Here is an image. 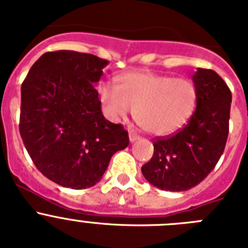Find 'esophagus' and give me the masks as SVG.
I'll use <instances>...</instances> for the list:
<instances>
[{
    "mask_svg": "<svg viewBox=\"0 0 248 248\" xmlns=\"http://www.w3.org/2000/svg\"><path fill=\"white\" fill-rule=\"evenodd\" d=\"M140 137L139 135L134 134V133H129V140H130V143H134L137 140H139Z\"/></svg>",
    "mask_w": 248,
    "mask_h": 248,
    "instance_id": "1",
    "label": "esophagus"
}]
</instances>
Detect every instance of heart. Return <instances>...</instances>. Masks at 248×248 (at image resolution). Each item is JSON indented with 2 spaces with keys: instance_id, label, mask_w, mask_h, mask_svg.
<instances>
[{
  "instance_id": "obj_1",
  "label": "heart",
  "mask_w": 248,
  "mask_h": 248,
  "mask_svg": "<svg viewBox=\"0 0 248 248\" xmlns=\"http://www.w3.org/2000/svg\"><path fill=\"white\" fill-rule=\"evenodd\" d=\"M100 102L113 120L134 109V119L153 135H169L184 126L194 113L196 88L185 78L139 71L120 74L115 88L100 84Z\"/></svg>"
}]
</instances>
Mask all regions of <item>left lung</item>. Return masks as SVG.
Here are the masks:
<instances>
[{
    "mask_svg": "<svg viewBox=\"0 0 248 248\" xmlns=\"http://www.w3.org/2000/svg\"><path fill=\"white\" fill-rule=\"evenodd\" d=\"M196 109L183 129L154 140V154L141 168L157 189L186 191L199 185L217 164L229 135L231 91L212 69L192 76Z\"/></svg>",
    "mask_w": 248,
    "mask_h": 248,
    "instance_id": "left-lung-1",
    "label": "left lung"
}]
</instances>
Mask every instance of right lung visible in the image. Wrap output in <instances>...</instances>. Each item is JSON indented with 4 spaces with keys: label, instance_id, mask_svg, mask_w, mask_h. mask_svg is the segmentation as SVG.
<instances>
[{
    "label": "right lung",
    "instance_id": "add662e5",
    "mask_svg": "<svg viewBox=\"0 0 248 248\" xmlns=\"http://www.w3.org/2000/svg\"><path fill=\"white\" fill-rule=\"evenodd\" d=\"M108 63L74 50L47 52L22 83L23 144L39 171L64 187L95 185L129 144L124 126L104 118L94 87Z\"/></svg>",
    "mask_w": 248,
    "mask_h": 248
}]
</instances>
